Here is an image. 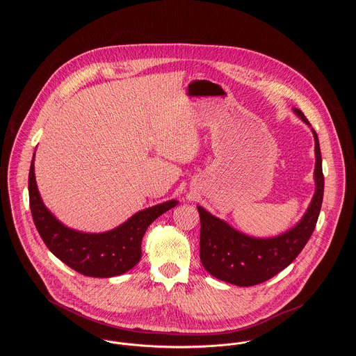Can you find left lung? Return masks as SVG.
I'll use <instances>...</instances> for the list:
<instances>
[{
  "mask_svg": "<svg viewBox=\"0 0 356 356\" xmlns=\"http://www.w3.org/2000/svg\"><path fill=\"white\" fill-rule=\"evenodd\" d=\"M293 112L311 126L300 109L293 108ZM312 134L315 141V193L303 218L288 232L270 238L251 237L197 205L202 223L200 259L211 275L237 286H252L273 278L303 251L319 216L325 185L319 141L315 130Z\"/></svg>",
  "mask_w": 356,
  "mask_h": 356,
  "instance_id": "8db88e82",
  "label": "left lung"
}]
</instances>
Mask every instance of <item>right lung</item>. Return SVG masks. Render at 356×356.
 Instances as JSON below:
<instances>
[{"label": "right lung", "mask_w": 356, "mask_h": 356, "mask_svg": "<svg viewBox=\"0 0 356 356\" xmlns=\"http://www.w3.org/2000/svg\"><path fill=\"white\" fill-rule=\"evenodd\" d=\"M29 196L34 225L51 254L72 270L96 278L120 275L141 259L143 237L156 218L175 207L170 200L138 211L120 226L105 233H83L64 226L44 205L34 174V156L29 174Z\"/></svg>", "instance_id": "1"}]
</instances>
